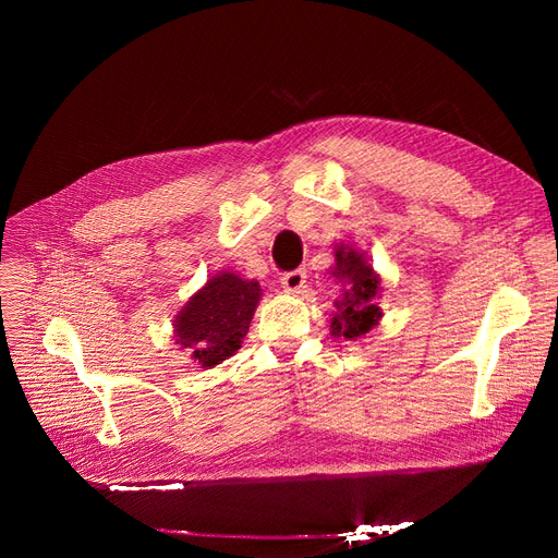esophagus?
Listing matches in <instances>:
<instances>
[{
    "label": "esophagus",
    "mask_w": 558,
    "mask_h": 558,
    "mask_svg": "<svg viewBox=\"0 0 558 558\" xmlns=\"http://www.w3.org/2000/svg\"><path fill=\"white\" fill-rule=\"evenodd\" d=\"M305 281H307V272L305 269H293V272H286L281 277V286L289 293H300V289H305Z\"/></svg>",
    "instance_id": "esophagus-1"
}]
</instances>
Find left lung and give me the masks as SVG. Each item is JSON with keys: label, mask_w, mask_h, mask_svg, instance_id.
<instances>
[{"label": "left lung", "mask_w": 558, "mask_h": 558, "mask_svg": "<svg viewBox=\"0 0 558 558\" xmlns=\"http://www.w3.org/2000/svg\"><path fill=\"white\" fill-rule=\"evenodd\" d=\"M332 277L344 283L342 298L335 300V314L330 318V335L344 340H359L361 335L373 330L381 310L377 298L381 293V279L367 263L365 253L349 244L335 246Z\"/></svg>", "instance_id": "obj_1"}]
</instances>
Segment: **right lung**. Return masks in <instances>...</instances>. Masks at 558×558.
I'll return each instance as SVG.
<instances>
[{
	"label": "right lung",
	"instance_id": "right-lung-1",
	"mask_svg": "<svg viewBox=\"0 0 558 558\" xmlns=\"http://www.w3.org/2000/svg\"><path fill=\"white\" fill-rule=\"evenodd\" d=\"M263 291L258 281L218 272L185 302L174 318V344L205 369L242 347Z\"/></svg>",
	"mask_w": 558,
	"mask_h": 558
}]
</instances>
